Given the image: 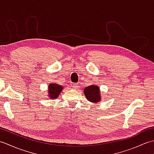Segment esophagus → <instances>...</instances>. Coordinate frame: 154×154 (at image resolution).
I'll return each mask as SVG.
<instances>
[{"label":"esophagus","instance_id":"obj_1","mask_svg":"<svg viewBox=\"0 0 154 154\" xmlns=\"http://www.w3.org/2000/svg\"><path fill=\"white\" fill-rule=\"evenodd\" d=\"M78 87H79V85H78V84H73V88L74 89H77Z\"/></svg>","mask_w":154,"mask_h":154}]
</instances>
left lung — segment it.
Listing matches in <instances>:
<instances>
[{
	"instance_id": "obj_1",
	"label": "left lung",
	"mask_w": 154,
	"mask_h": 154,
	"mask_svg": "<svg viewBox=\"0 0 154 154\" xmlns=\"http://www.w3.org/2000/svg\"><path fill=\"white\" fill-rule=\"evenodd\" d=\"M84 94L87 99L91 103H97L100 102L101 97L100 96V89L97 85H92L89 87H87L84 89Z\"/></svg>"
}]
</instances>
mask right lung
I'll return each mask as SVG.
<instances>
[{
	"instance_id": "1",
	"label": "right lung",
	"mask_w": 154,
	"mask_h": 154,
	"mask_svg": "<svg viewBox=\"0 0 154 154\" xmlns=\"http://www.w3.org/2000/svg\"><path fill=\"white\" fill-rule=\"evenodd\" d=\"M48 97L50 99H56L60 95L63 87L56 83H50L48 85Z\"/></svg>"
}]
</instances>
